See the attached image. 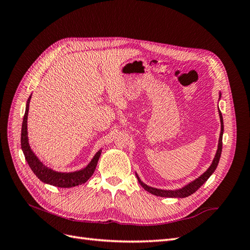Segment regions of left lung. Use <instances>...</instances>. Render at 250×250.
<instances>
[{
    "label": "left lung",
    "instance_id": "obj_1",
    "mask_svg": "<svg viewBox=\"0 0 250 250\" xmlns=\"http://www.w3.org/2000/svg\"><path fill=\"white\" fill-rule=\"evenodd\" d=\"M220 98H221V93H219V99H220ZM219 117H220L221 131H220V137H219V141H218V148H217V151H216V154H215L213 162H211L210 166L208 168V170L206 172H203L199 177L195 178L193 181H191V183H188V185L184 186L183 188H176V190H162V188H156L150 187L146 184H144L143 181L141 180V178L139 177L138 173H135V175H137V178L139 180V184L149 193L153 194L155 196H160V197L185 198V197H188V196H190V195H192L193 193L197 191L198 188L209 178L211 174L215 172L217 166L219 164V161H220V156H221V152H222V137H223V131H224L223 118H222V113H221L220 110H219Z\"/></svg>",
    "mask_w": 250,
    "mask_h": 250
}]
</instances>
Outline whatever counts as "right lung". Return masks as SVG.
Segmentation results:
<instances>
[{
	"instance_id": "add662e5",
	"label": "right lung",
	"mask_w": 250,
	"mask_h": 250,
	"mask_svg": "<svg viewBox=\"0 0 250 250\" xmlns=\"http://www.w3.org/2000/svg\"><path fill=\"white\" fill-rule=\"evenodd\" d=\"M31 100V95L28 98V101L26 104V111L24 120H22L21 124V150L24 152L26 161L31 168L33 173L37 176L41 181L44 184H48L58 188H73L76 186H80L82 184L86 183L89 177L93 175L98 161H99L102 149H100L98 152L94 155L92 161L88 163L86 167L82 168L77 171L73 172H59L56 170H53L52 168L48 167L44 165L37 156L33 150L29 145V139H28V128H27V121H28V111H29V103Z\"/></svg>"
}]
</instances>
